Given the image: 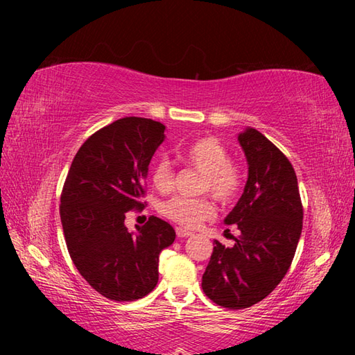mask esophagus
I'll use <instances>...</instances> for the list:
<instances>
[{
  "label": "esophagus",
  "instance_id": "34e87169",
  "mask_svg": "<svg viewBox=\"0 0 355 355\" xmlns=\"http://www.w3.org/2000/svg\"><path fill=\"white\" fill-rule=\"evenodd\" d=\"M175 233H177L178 238H187V236L192 235V232L186 230V229H183V227H177V229H175Z\"/></svg>",
  "mask_w": 355,
  "mask_h": 355
}]
</instances>
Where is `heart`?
<instances>
[{
  "label": "heart",
  "mask_w": 355,
  "mask_h": 355,
  "mask_svg": "<svg viewBox=\"0 0 355 355\" xmlns=\"http://www.w3.org/2000/svg\"><path fill=\"white\" fill-rule=\"evenodd\" d=\"M180 160L201 172L200 192H210L227 205L238 198L244 186L243 166L230 158L227 146L216 137H201L180 149ZM150 182L160 192H169L175 183V171L168 158H158L150 168ZM160 214L182 227L193 229L215 215L207 197H172L160 205Z\"/></svg>",
  "instance_id": "b5f03b06"
}]
</instances>
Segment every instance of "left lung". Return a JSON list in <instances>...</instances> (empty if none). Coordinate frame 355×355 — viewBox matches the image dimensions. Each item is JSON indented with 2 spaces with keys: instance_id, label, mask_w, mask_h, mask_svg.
Wrapping results in <instances>:
<instances>
[{
  "instance_id": "1",
  "label": "left lung",
  "mask_w": 355,
  "mask_h": 355,
  "mask_svg": "<svg viewBox=\"0 0 355 355\" xmlns=\"http://www.w3.org/2000/svg\"><path fill=\"white\" fill-rule=\"evenodd\" d=\"M238 139L248 162V180L225 224H236L241 235L233 238V247L214 241L201 282L212 302L230 310L261 302L282 281L304 220L297 177L288 158L253 128Z\"/></svg>"
}]
</instances>
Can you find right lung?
I'll list each match as a JSON object with an SVG mask.
<instances>
[{
    "label": "right lung",
    "mask_w": 355,
    "mask_h": 355,
    "mask_svg": "<svg viewBox=\"0 0 355 355\" xmlns=\"http://www.w3.org/2000/svg\"><path fill=\"white\" fill-rule=\"evenodd\" d=\"M164 125L119 119L89 135L73 158L61 193V221L80 276L117 302L145 297L158 282V254L175 239L169 223L149 216L132 235L126 212L146 206V173Z\"/></svg>",
    "instance_id": "1"
}]
</instances>
